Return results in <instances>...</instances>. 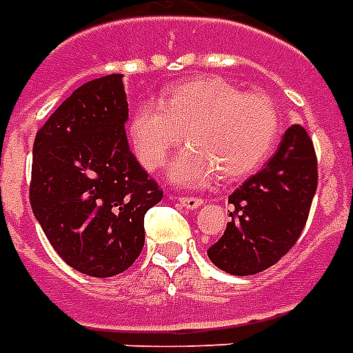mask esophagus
Wrapping results in <instances>:
<instances>
[{
    "label": "esophagus",
    "mask_w": 353,
    "mask_h": 353,
    "mask_svg": "<svg viewBox=\"0 0 353 353\" xmlns=\"http://www.w3.org/2000/svg\"><path fill=\"white\" fill-rule=\"evenodd\" d=\"M179 203L183 205L185 210H196V208H200L203 203L202 198H194V196H183L179 198Z\"/></svg>",
    "instance_id": "esophagus-1"
}]
</instances>
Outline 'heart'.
Masks as SVG:
<instances>
[{
    "mask_svg": "<svg viewBox=\"0 0 353 353\" xmlns=\"http://www.w3.org/2000/svg\"><path fill=\"white\" fill-rule=\"evenodd\" d=\"M281 130L275 103L243 93L219 77H202L176 85L163 101H145L130 119V138L140 163L159 168L183 140L187 148L170 163L168 179L183 187L239 179L271 155Z\"/></svg>",
    "mask_w": 353,
    "mask_h": 353,
    "instance_id": "1",
    "label": "heart"
}]
</instances>
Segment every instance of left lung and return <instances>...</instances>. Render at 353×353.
I'll return each mask as SVG.
<instances>
[{
    "instance_id": "left-lung-1",
    "label": "left lung",
    "mask_w": 353,
    "mask_h": 353,
    "mask_svg": "<svg viewBox=\"0 0 353 353\" xmlns=\"http://www.w3.org/2000/svg\"><path fill=\"white\" fill-rule=\"evenodd\" d=\"M316 185L312 140L301 125H292L265 166L228 196L232 221L208 249L211 262L237 276L279 262L301 236Z\"/></svg>"
}]
</instances>
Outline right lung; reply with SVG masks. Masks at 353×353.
I'll use <instances>...</instances> for the list:
<instances>
[{"mask_svg": "<svg viewBox=\"0 0 353 353\" xmlns=\"http://www.w3.org/2000/svg\"><path fill=\"white\" fill-rule=\"evenodd\" d=\"M127 121L123 74H108L72 91L33 143V215L57 254L83 275L129 270L145 241L143 216L163 200L130 151Z\"/></svg>", "mask_w": 353, "mask_h": 353, "instance_id": "obj_1", "label": "right lung"}]
</instances>
